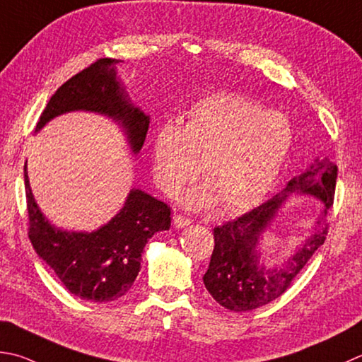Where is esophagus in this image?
Returning <instances> with one entry per match:
<instances>
[{"instance_id":"obj_1","label":"esophagus","mask_w":362,"mask_h":362,"mask_svg":"<svg viewBox=\"0 0 362 362\" xmlns=\"http://www.w3.org/2000/svg\"><path fill=\"white\" fill-rule=\"evenodd\" d=\"M173 224L175 226L177 229H180V228H185V226L191 224V219L187 218V216H183V215H174Z\"/></svg>"}]
</instances>
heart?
I'll use <instances>...</instances> for the list:
<instances>
[{
  "label": "heart",
  "mask_w": 362,
  "mask_h": 362,
  "mask_svg": "<svg viewBox=\"0 0 362 362\" xmlns=\"http://www.w3.org/2000/svg\"><path fill=\"white\" fill-rule=\"evenodd\" d=\"M293 143L286 116L240 95H215L191 108L185 127L161 124L153 139V174L175 194L201 173L207 182L185 197L188 207L218 202L235 211L256 204L278 177Z\"/></svg>",
  "instance_id": "heart-1"
}]
</instances>
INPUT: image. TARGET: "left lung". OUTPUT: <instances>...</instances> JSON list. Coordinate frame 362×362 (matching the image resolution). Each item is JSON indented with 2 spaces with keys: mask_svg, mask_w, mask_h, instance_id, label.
<instances>
[{
  "mask_svg": "<svg viewBox=\"0 0 362 362\" xmlns=\"http://www.w3.org/2000/svg\"><path fill=\"white\" fill-rule=\"evenodd\" d=\"M337 166L328 158L315 160L303 174L292 177L279 194L259 207L214 229L215 246L210 264L204 274L209 293L223 308L233 313L257 309L278 298L292 284L303 267L314 256L328 235L325 216L332 207L336 193ZM301 190L325 202L324 218L319 229L293 258L279 269L265 271L258 264L255 246L266 226L290 192Z\"/></svg>",
  "mask_w": 362,
  "mask_h": 362,
  "instance_id": "1",
  "label": "left lung"
}]
</instances>
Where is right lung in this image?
<instances>
[{
	"label": "right lung",
	"mask_w": 362,
	"mask_h": 362,
	"mask_svg": "<svg viewBox=\"0 0 362 362\" xmlns=\"http://www.w3.org/2000/svg\"><path fill=\"white\" fill-rule=\"evenodd\" d=\"M117 59L100 58L74 75L49 98L35 127L62 112L86 110L102 112L124 127L136 153L148 130V116L134 108L116 76ZM28 237L35 252L78 298L108 303L124 296L141 268V252L153 233L171 228V209L141 189H132L124 209L95 232H67L42 215L31 193L25 165Z\"/></svg>",
	"instance_id": "1"
}]
</instances>
